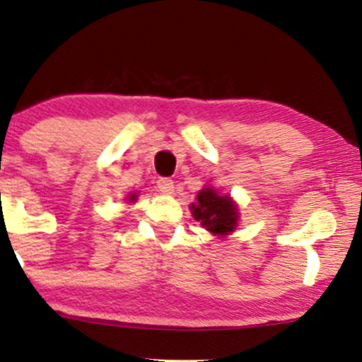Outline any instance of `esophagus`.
I'll return each mask as SVG.
<instances>
[{
	"label": "esophagus",
	"instance_id": "34e87169",
	"mask_svg": "<svg viewBox=\"0 0 362 362\" xmlns=\"http://www.w3.org/2000/svg\"><path fill=\"white\" fill-rule=\"evenodd\" d=\"M157 188H159L162 193H167V195H169V193L174 192V180L169 179V177H160V179L157 180Z\"/></svg>",
	"mask_w": 362,
	"mask_h": 362
}]
</instances>
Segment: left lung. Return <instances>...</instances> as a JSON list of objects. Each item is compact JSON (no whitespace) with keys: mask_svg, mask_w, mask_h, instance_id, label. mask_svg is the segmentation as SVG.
Segmentation results:
<instances>
[{"mask_svg":"<svg viewBox=\"0 0 362 362\" xmlns=\"http://www.w3.org/2000/svg\"><path fill=\"white\" fill-rule=\"evenodd\" d=\"M190 208L195 220L213 234H228L236 226V205L230 197H220L213 188H203Z\"/></svg>","mask_w":362,"mask_h":362,"instance_id":"1","label":"left lung"}]
</instances>
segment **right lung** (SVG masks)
I'll return each instance as SVG.
<instances>
[{
	"label": "right lung",
	"instance_id": "add662e5",
	"mask_svg": "<svg viewBox=\"0 0 362 362\" xmlns=\"http://www.w3.org/2000/svg\"><path fill=\"white\" fill-rule=\"evenodd\" d=\"M132 200H136V197H134V195H132V197H131V202H132Z\"/></svg>",
	"mask_w": 362,
	"mask_h": 362
}]
</instances>
